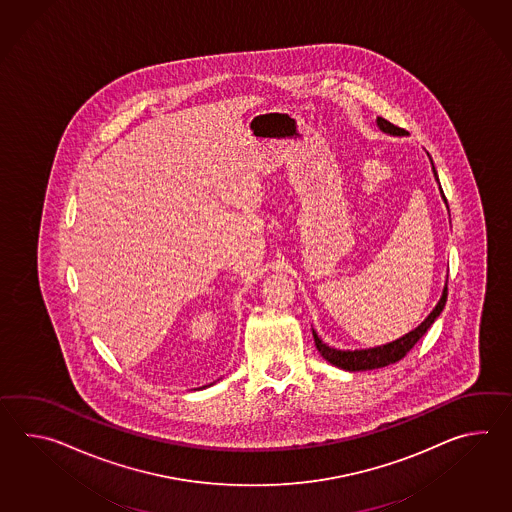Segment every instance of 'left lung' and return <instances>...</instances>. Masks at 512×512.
Wrapping results in <instances>:
<instances>
[{
    "label": "left lung",
    "instance_id": "left-lung-1",
    "mask_svg": "<svg viewBox=\"0 0 512 512\" xmlns=\"http://www.w3.org/2000/svg\"><path fill=\"white\" fill-rule=\"evenodd\" d=\"M376 125H378V128H380L382 132L389 134V136H406V130H404V128H398V126L393 125V123H389L384 117H378V119H376ZM430 161H432V158H430ZM432 171L435 180L439 182L437 171H435V167H433V161ZM439 191H441V196H443L444 204L448 207V202H446V196H444L441 185H439ZM446 297H448V284L444 286L443 296L439 299V303L435 305V308L430 312V316L424 319L417 329L411 330L408 334H404L402 338L391 341V343H386V345L373 347V349H362V351H338V349H332L327 343H323V341L319 340L316 330L312 329L314 343H316V347H318L319 354H321L327 362L336 365V367H340V369H345V371H367V369H378V367H386V365L395 364V362L402 360V358L411 351V347H413L417 341L421 340L422 336H424V332L432 327L433 321L439 318V314L443 312L444 305H446Z\"/></svg>",
    "mask_w": 512,
    "mask_h": 512
}]
</instances>
